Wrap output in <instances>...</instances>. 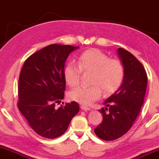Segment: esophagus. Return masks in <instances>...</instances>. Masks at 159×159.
<instances>
[{"mask_svg": "<svg viewBox=\"0 0 159 159\" xmlns=\"http://www.w3.org/2000/svg\"><path fill=\"white\" fill-rule=\"evenodd\" d=\"M81 108L83 110V111H90V110H91L90 107H86V106H84V105H81Z\"/></svg>", "mask_w": 159, "mask_h": 159, "instance_id": "esophagus-1", "label": "esophagus"}]
</instances>
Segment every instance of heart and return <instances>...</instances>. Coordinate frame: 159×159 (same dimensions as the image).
<instances>
[{
  "instance_id": "obj_1",
  "label": "heart",
  "mask_w": 159,
  "mask_h": 159,
  "mask_svg": "<svg viewBox=\"0 0 159 159\" xmlns=\"http://www.w3.org/2000/svg\"><path fill=\"white\" fill-rule=\"evenodd\" d=\"M93 72L92 86H79L69 92V98L84 105H89L99 99L102 90L105 95L111 94L121 85L124 67L119 60L110 57L100 50L89 49L78 58V64L70 62L63 70L65 81L70 87L79 84L81 73Z\"/></svg>"
}]
</instances>
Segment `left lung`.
Segmentation results:
<instances>
[{
    "label": "left lung",
    "instance_id": "1",
    "mask_svg": "<svg viewBox=\"0 0 159 159\" xmlns=\"http://www.w3.org/2000/svg\"><path fill=\"white\" fill-rule=\"evenodd\" d=\"M124 77L119 89L105 101L99 110L103 120L94 132L104 140H114L125 134L136 120L143 105L147 88V73L143 65L128 51L118 48Z\"/></svg>",
    "mask_w": 159,
    "mask_h": 159
}]
</instances>
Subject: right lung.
I'll return each instance as SVG.
<instances>
[{"mask_svg":"<svg viewBox=\"0 0 159 159\" xmlns=\"http://www.w3.org/2000/svg\"><path fill=\"white\" fill-rule=\"evenodd\" d=\"M78 48L70 45H48L30 56L21 70L18 108L41 137L54 139L61 136L79 112L76 102L56 107V103L64 98L65 61Z\"/></svg>","mask_w":159,"mask_h":159,"instance_id":"right-lung-1","label":"right lung"}]
</instances>
